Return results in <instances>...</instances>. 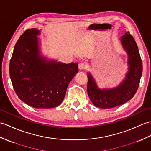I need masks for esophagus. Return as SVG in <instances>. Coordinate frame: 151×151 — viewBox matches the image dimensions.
I'll return each mask as SVG.
<instances>
[{"mask_svg": "<svg viewBox=\"0 0 151 151\" xmlns=\"http://www.w3.org/2000/svg\"><path fill=\"white\" fill-rule=\"evenodd\" d=\"M78 69L80 70H83L86 69V65L83 63H80L78 64Z\"/></svg>", "mask_w": 151, "mask_h": 151, "instance_id": "obj_1", "label": "esophagus"}]
</instances>
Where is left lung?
<instances>
[{
  "label": "left lung",
  "instance_id": "left-lung-1",
  "mask_svg": "<svg viewBox=\"0 0 151 151\" xmlns=\"http://www.w3.org/2000/svg\"><path fill=\"white\" fill-rule=\"evenodd\" d=\"M122 47L128 56V71L125 78L113 88H99L91 73H87V93L96 107L110 109L131 100L136 94L142 74V61L138 45L129 31L120 38Z\"/></svg>",
  "mask_w": 151,
  "mask_h": 151
}]
</instances>
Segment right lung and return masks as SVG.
<instances>
[{
    "label": "right lung",
    "mask_w": 151,
    "mask_h": 151,
    "mask_svg": "<svg viewBox=\"0 0 151 151\" xmlns=\"http://www.w3.org/2000/svg\"><path fill=\"white\" fill-rule=\"evenodd\" d=\"M37 28L27 29L14 47L9 75L19 99L35 108H52L64 100L68 86L78 72V63H65L42 55Z\"/></svg>",
    "instance_id": "add662e5"
}]
</instances>
